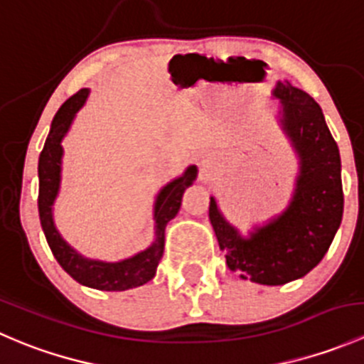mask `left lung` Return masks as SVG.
<instances>
[{
    "instance_id": "obj_1",
    "label": "left lung",
    "mask_w": 364,
    "mask_h": 364,
    "mask_svg": "<svg viewBox=\"0 0 364 364\" xmlns=\"http://www.w3.org/2000/svg\"><path fill=\"white\" fill-rule=\"evenodd\" d=\"M282 127L299 155L292 203L267 225L241 237L209 200V220L227 266L245 280L284 285L310 273L329 250L343 215L340 151L317 102L289 82L273 91Z\"/></svg>"
}]
</instances>
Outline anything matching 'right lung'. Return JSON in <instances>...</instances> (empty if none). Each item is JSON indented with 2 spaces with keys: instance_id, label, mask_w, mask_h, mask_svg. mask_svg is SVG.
Masks as SVG:
<instances>
[{
  "instance_id": "1",
  "label": "right lung",
  "mask_w": 364,
  "mask_h": 364,
  "mask_svg": "<svg viewBox=\"0 0 364 364\" xmlns=\"http://www.w3.org/2000/svg\"><path fill=\"white\" fill-rule=\"evenodd\" d=\"M87 98V90L77 91L73 97L60 107L54 116L50 132L43 144L38 160V213L43 234L49 243L53 255L60 266L79 284L98 291H127L139 287L151 280L156 273V267L164 255L165 247V225L178 215L181 205L183 192L186 186L192 185L196 179L197 167L190 165L181 178L174 179L164 186L156 197L155 204V243L148 250L137 253L132 259L121 262H102V260H87L80 257L73 248H70L60 236L53 222V204L60 188L61 172V139L68 132L75 112L82 107Z\"/></svg>"
}]
</instances>
